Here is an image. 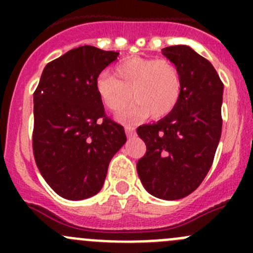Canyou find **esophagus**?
Wrapping results in <instances>:
<instances>
[{"mask_svg": "<svg viewBox=\"0 0 253 253\" xmlns=\"http://www.w3.org/2000/svg\"><path fill=\"white\" fill-rule=\"evenodd\" d=\"M125 132H126L127 137H132L134 134V127L126 126V127H125Z\"/></svg>", "mask_w": 253, "mask_h": 253, "instance_id": "1", "label": "esophagus"}]
</instances>
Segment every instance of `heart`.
Masks as SVG:
<instances>
[{"label":"heart","instance_id":"1","mask_svg":"<svg viewBox=\"0 0 253 253\" xmlns=\"http://www.w3.org/2000/svg\"><path fill=\"white\" fill-rule=\"evenodd\" d=\"M182 90V78L177 66L160 58L131 56L120 61L114 76L103 73L96 79V91L104 106L112 112L124 110L132 100L136 103L120 115L122 121H133L152 114L167 116L177 105Z\"/></svg>","mask_w":253,"mask_h":253}]
</instances>
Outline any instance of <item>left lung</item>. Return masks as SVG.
<instances>
[{"label": "left lung", "mask_w": 253, "mask_h": 253, "mask_svg": "<svg viewBox=\"0 0 253 253\" xmlns=\"http://www.w3.org/2000/svg\"><path fill=\"white\" fill-rule=\"evenodd\" d=\"M162 53L177 66L182 90L169 115L137 128L147 145L137 172L150 195L174 201L192 193L213 164L221 136L224 85L211 63L190 46H169Z\"/></svg>", "instance_id": "8db88e82"}]
</instances>
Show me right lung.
<instances>
[{"label": "right lung", "mask_w": 253, "mask_h": 253, "mask_svg": "<svg viewBox=\"0 0 253 253\" xmlns=\"http://www.w3.org/2000/svg\"><path fill=\"white\" fill-rule=\"evenodd\" d=\"M117 56L90 45L70 50L45 66L34 93L35 163L66 200L96 195L112 157L126 143L124 127L106 117L96 91L99 75Z\"/></svg>", "instance_id": "right-lung-1"}]
</instances>
